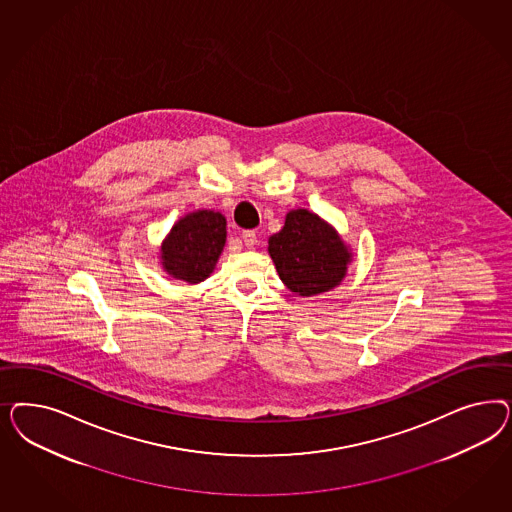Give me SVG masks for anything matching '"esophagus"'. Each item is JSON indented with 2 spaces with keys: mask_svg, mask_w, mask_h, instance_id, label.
Listing matches in <instances>:
<instances>
[{
  "mask_svg": "<svg viewBox=\"0 0 512 512\" xmlns=\"http://www.w3.org/2000/svg\"><path fill=\"white\" fill-rule=\"evenodd\" d=\"M242 240H244L246 248H253L257 244V234H255V231H244L242 233Z\"/></svg>",
  "mask_w": 512,
  "mask_h": 512,
  "instance_id": "obj_1",
  "label": "esophagus"
}]
</instances>
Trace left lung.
<instances>
[{
	"label": "left lung",
	"mask_w": 512,
	"mask_h": 512,
	"mask_svg": "<svg viewBox=\"0 0 512 512\" xmlns=\"http://www.w3.org/2000/svg\"><path fill=\"white\" fill-rule=\"evenodd\" d=\"M268 253L291 293L315 296L340 285L353 255L340 234L310 210L285 216L279 233L268 238Z\"/></svg>",
	"instance_id": "left-lung-1"
}]
</instances>
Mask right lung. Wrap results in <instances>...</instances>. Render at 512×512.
<instances>
[{"label":"right lung","mask_w":512,"mask_h":512,"mask_svg":"<svg viewBox=\"0 0 512 512\" xmlns=\"http://www.w3.org/2000/svg\"><path fill=\"white\" fill-rule=\"evenodd\" d=\"M227 240V221L214 210H197L178 219L161 244V264L169 276L201 283L214 272Z\"/></svg>","instance_id":"right-lung-1"}]
</instances>
